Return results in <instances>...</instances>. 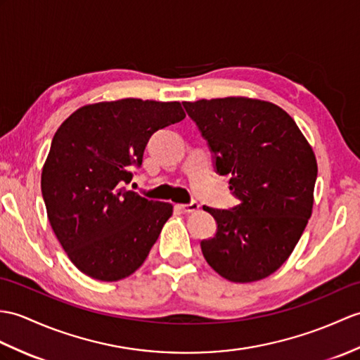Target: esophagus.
Masks as SVG:
<instances>
[{
    "label": "esophagus",
    "mask_w": 360,
    "mask_h": 360,
    "mask_svg": "<svg viewBox=\"0 0 360 360\" xmlns=\"http://www.w3.org/2000/svg\"><path fill=\"white\" fill-rule=\"evenodd\" d=\"M179 208H181L184 213H193V212H196L198 208H199V204L196 202V200H191L190 204H181Z\"/></svg>",
    "instance_id": "1"
}]
</instances>
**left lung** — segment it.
I'll return each instance as SVG.
<instances>
[{
  "label": "left lung",
  "instance_id": "8db88e82",
  "mask_svg": "<svg viewBox=\"0 0 360 360\" xmlns=\"http://www.w3.org/2000/svg\"><path fill=\"white\" fill-rule=\"evenodd\" d=\"M229 174L239 204L207 207L218 230L200 240L205 261L231 282H255L287 261L313 210L317 164L293 118L261 99L229 96L182 103Z\"/></svg>",
  "mask_w": 360,
  "mask_h": 360
}]
</instances>
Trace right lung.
Segmentation results:
<instances>
[{
    "label": "right lung",
    "mask_w": 360,
    "mask_h": 360,
    "mask_svg": "<svg viewBox=\"0 0 360 360\" xmlns=\"http://www.w3.org/2000/svg\"><path fill=\"white\" fill-rule=\"evenodd\" d=\"M184 118L176 101L125 98L81 107L56 130L41 191L53 233L79 271L113 282L144 264L173 205L125 184L153 133Z\"/></svg>",
    "instance_id": "right-lung-1"
}]
</instances>
